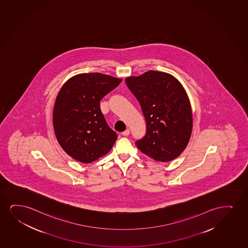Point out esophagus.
Instances as JSON below:
<instances>
[{
	"label": "esophagus",
	"mask_w": 248,
	"mask_h": 248,
	"mask_svg": "<svg viewBox=\"0 0 248 248\" xmlns=\"http://www.w3.org/2000/svg\"><path fill=\"white\" fill-rule=\"evenodd\" d=\"M129 133H130L129 129H126L125 131H124V132L122 133V135H124V136H128V135H129Z\"/></svg>",
	"instance_id": "obj_1"
}]
</instances>
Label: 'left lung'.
Listing matches in <instances>:
<instances>
[{
    "label": "left lung",
    "instance_id": "1",
    "mask_svg": "<svg viewBox=\"0 0 248 248\" xmlns=\"http://www.w3.org/2000/svg\"><path fill=\"white\" fill-rule=\"evenodd\" d=\"M137 98L146 122V133L135 142L139 150L157 161L167 162L185 150L193 129L189 99L173 76L149 71L125 79Z\"/></svg>",
    "mask_w": 248,
    "mask_h": 248
}]
</instances>
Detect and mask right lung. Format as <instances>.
<instances>
[{
  "label": "right lung",
  "mask_w": 248,
  "mask_h": 248,
  "mask_svg": "<svg viewBox=\"0 0 248 248\" xmlns=\"http://www.w3.org/2000/svg\"><path fill=\"white\" fill-rule=\"evenodd\" d=\"M122 79L102 73L79 74L63 85L55 100L53 125L70 156L91 163L109 152L118 135L108 125L100 101Z\"/></svg>",
  "instance_id": "1"
}]
</instances>
